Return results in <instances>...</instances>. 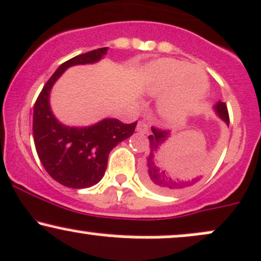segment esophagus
Here are the masks:
<instances>
[{"mask_svg":"<svg viewBox=\"0 0 261 261\" xmlns=\"http://www.w3.org/2000/svg\"><path fill=\"white\" fill-rule=\"evenodd\" d=\"M136 130L141 134H147L148 133V125L145 121H139V124L136 126Z\"/></svg>","mask_w":261,"mask_h":261,"instance_id":"1","label":"esophagus"}]
</instances>
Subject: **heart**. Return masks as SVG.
Returning a JSON list of instances; mask_svg holds the SVG:
<instances>
[{"label":"heart","mask_w":261,"mask_h":261,"mask_svg":"<svg viewBox=\"0 0 261 261\" xmlns=\"http://www.w3.org/2000/svg\"><path fill=\"white\" fill-rule=\"evenodd\" d=\"M208 87L204 70L177 59H160L147 71V90L153 95L165 93L159 101V113L168 121H179L193 113Z\"/></svg>","instance_id":"b5f03b06"}]
</instances>
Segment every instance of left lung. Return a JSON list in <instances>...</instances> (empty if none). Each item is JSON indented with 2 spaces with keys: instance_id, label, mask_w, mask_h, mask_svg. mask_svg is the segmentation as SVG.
Here are the masks:
<instances>
[{
  "instance_id": "1",
  "label": "left lung",
  "mask_w": 261,
  "mask_h": 261,
  "mask_svg": "<svg viewBox=\"0 0 261 261\" xmlns=\"http://www.w3.org/2000/svg\"><path fill=\"white\" fill-rule=\"evenodd\" d=\"M216 111L220 119L229 125V114L225 102L219 101L216 105ZM151 130H152V134L148 136L150 148H148V153L144 163V170H142V177H144L146 185L151 190L161 192V193H178L200 181L202 179L200 174H192L194 170L188 168V170H181L177 173L176 171L178 170H173L172 166L163 161L160 157L159 148L168 139L170 131L156 127V126H152ZM185 170H188L189 172L185 173ZM179 173L181 174L179 175Z\"/></svg>"
}]
</instances>
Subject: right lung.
<instances>
[{"instance_id": "obj_1", "label": "right lung", "mask_w": 261, "mask_h": 261, "mask_svg": "<svg viewBox=\"0 0 261 261\" xmlns=\"http://www.w3.org/2000/svg\"><path fill=\"white\" fill-rule=\"evenodd\" d=\"M108 48H98L64 62L44 84L34 104L33 139L43 167L57 182L69 188H88L104 177L110 151L130 137L137 121L124 124L105 119L88 127L62 125L51 114L49 93L56 80L71 65L100 61Z\"/></svg>"}]
</instances>
